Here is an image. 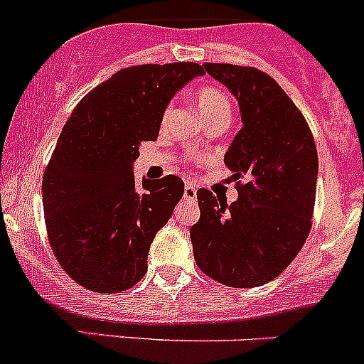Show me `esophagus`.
Wrapping results in <instances>:
<instances>
[{
	"instance_id": "esophagus-1",
	"label": "esophagus",
	"mask_w": 364,
	"mask_h": 364,
	"mask_svg": "<svg viewBox=\"0 0 364 364\" xmlns=\"http://www.w3.org/2000/svg\"><path fill=\"white\" fill-rule=\"evenodd\" d=\"M196 196V188L193 184H186L184 186V198L186 200H195Z\"/></svg>"
}]
</instances>
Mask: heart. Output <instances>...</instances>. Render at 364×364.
Instances as JSON below:
<instances>
[{
	"instance_id": "obj_1",
	"label": "heart",
	"mask_w": 364,
	"mask_h": 364,
	"mask_svg": "<svg viewBox=\"0 0 364 364\" xmlns=\"http://www.w3.org/2000/svg\"><path fill=\"white\" fill-rule=\"evenodd\" d=\"M196 109L205 122L218 119V117H231V101L222 90L215 86H202L196 90L195 95ZM169 115V108H166L164 119Z\"/></svg>"
}]
</instances>
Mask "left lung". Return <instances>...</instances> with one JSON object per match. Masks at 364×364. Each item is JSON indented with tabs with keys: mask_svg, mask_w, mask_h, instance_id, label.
Returning <instances> with one entry per match:
<instances>
[{
	"mask_svg": "<svg viewBox=\"0 0 364 364\" xmlns=\"http://www.w3.org/2000/svg\"><path fill=\"white\" fill-rule=\"evenodd\" d=\"M204 68L235 95L243 126L223 156L238 200L228 205L209 189L196 191L195 262L223 285L259 287L285 271L311 232L314 136L298 106L265 72L228 63H204Z\"/></svg>",
	"mask_w": 364,
	"mask_h": 364,
	"instance_id": "1",
	"label": "left lung"
}]
</instances>
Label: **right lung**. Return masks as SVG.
I'll return each mask as SVG.
<instances>
[{
  "label": "right lung",
  "instance_id": "obj_1",
  "mask_svg": "<svg viewBox=\"0 0 364 364\" xmlns=\"http://www.w3.org/2000/svg\"><path fill=\"white\" fill-rule=\"evenodd\" d=\"M204 68L196 63L129 66L82 97L63 126L43 176L52 251L66 274L102 294L122 292L148 271V252L184 195L175 175L142 180L133 162L156 141L166 106Z\"/></svg>",
  "mask_w": 364,
  "mask_h": 364
}]
</instances>
